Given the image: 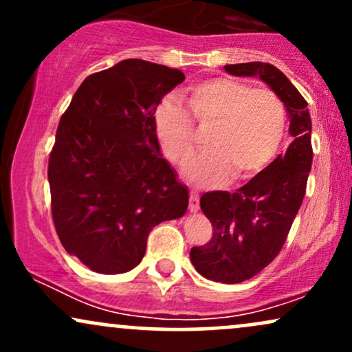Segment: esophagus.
Here are the masks:
<instances>
[{
  "mask_svg": "<svg viewBox=\"0 0 352 352\" xmlns=\"http://www.w3.org/2000/svg\"><path fill=\"white\" fill-rule=\"evenodd\" d=\"M188 208H190V212H199V208H200V197H199V193L197 192H190V201H188Z\"/></svg>",
  "mask_w": 352,
  "mask_h": 352,
  "instance_id": "obj_1",
  "label": "esophagus"
}]
</instances>
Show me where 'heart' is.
Here are the masks:
<instances>
[{"label":"heart","instance_id":"1","mask_svg":"<svg viewBox=\"0 0 352 352\" xmlns=\"http://www.w3.org/2000/svg\"><path fill=\"white\" fill-rule=\"evenodd\" d=\"M188 111L200 127L212 131L207 153L184 168V175L200 187L252 179L273 160L286 129V109L272 89H253L243 80L217 78L188 91ZM153 131L160 148L173 164H185L195 152L193 125L175 100H164L153 114Z\"/></svg>","mask_w":352,"mask_h":352}]
</instances>
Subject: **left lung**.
Listing matches in <instances>:
<instances>
[{
	"label": "left lung",
	"mask_w": 352,
	"mask_h": 352,
	"mask_svg": "<svg viewBox=\"0 0 352 352\" xmlns=\"http://www.w3.org/2000/svg\"><path fill=\"white\" fill-rule=\"evenodd\" d=\"M238 78H258L280 96L289 117L293 142L236 192H207L200 208L213 235L190 250L192 265L207 280L241 283L266 268L280 253L306 193L313 164L308 102L283 72L268 63L227 64Z\"/></svg>",
	"instance_id": "1"
}]
</instances>
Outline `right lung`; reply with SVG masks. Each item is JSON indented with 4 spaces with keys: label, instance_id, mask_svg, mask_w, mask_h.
<instances>
[{
    "label": "right lung",
    "instance_id": "obj_1",
    "mask_svg": "<svg viewBox=\"0 0 352 352\" xmlns=\"http://www.w3.org/2000/svg\"><path fill=\"white\" fill-rule=\"evenodd\" d=\"M179 69L125 59L82 80L60 117L47 180L56 232L92 272L142 261L155 225L185 215L188 190L160 153L153 114Z\"/></svg>",
    "mask_w": 352,
    "mask_h": 352
}]
</instances>
